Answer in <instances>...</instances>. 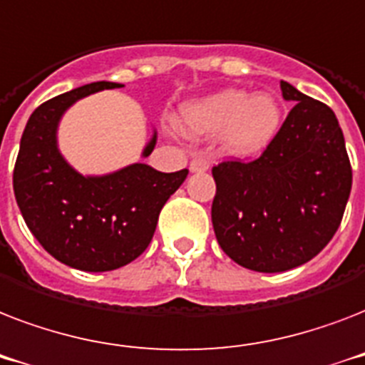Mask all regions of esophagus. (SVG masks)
<instances>
[{
  "mask_svg": "<svg viewBox=\"0 0 365 365\" xmlns=\"http://www.w3.org/2000/svg\"><path fill=\"white\" fill-rule=\"evenodd\" d=\"M191 172H206L210 168V159L202 153L193 155V159H191V165H189Z\"/></svg>",
  "mask_w": 365,
  "mask_h": 365,
  "instance_id": "esophagus-1",
  "label": "esophagus"
}]
</instances>
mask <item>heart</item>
<instances>
[{
    "instance_id": "b5f03b06",
    "label": "heart",
    "mask_w": 365,
    "mask_h": 365,
    "mask_svg": "<svg viewBox=\"0 0 365 365\" xmlns=\"http://www.w3.org/2000/svg\"><path fill=\"white\" fill-rule=\"evenodd\" d=\"M180 125L191 136L222 132L229 153L250 157L274 140L282 125V108L271 94L250 96L246 91L225 88L183 106Z\"/></svg>"
}]
</instances>
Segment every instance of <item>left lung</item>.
Masks as SVG:
<instances>
[{
    "instance_id": "1",
    "label": "left lung",
    "mask_w": 365,
    "mask_h": 365,
    "mask_svg": "<svg viewBox=\"0 0 365 365\" xmlns=\"http://www.w3.org/2000/svg\"><path fill=\"white\" fill-rule=\"evenodd\" d=\"M295 102L255 160L212 168L214 233L225 254L257 272H282L311 261L339 229L352 168L337 117L328 106L280 81Z\"/></svg>"
}]
</instances>
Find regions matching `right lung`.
Instances as JSON below:
<instances>
[{
  "instance_id": "obj_1",
  "label": "right lung",
  "mask_w": 365,
  "mask_h": 365,
  "mask_svg": "<svg viewBox=\"0 0 365 365\" xmlns=\"http://www.w3.org/2000/svg\"><path fill=\"white\" fill-rule=\"evenodd\" d=\"M119 83L98 81L47 100L30 115L13 172V189L31 235L54 259L88 272L130 263L153 239L170 195L187 178L136 163L106 176H81L56 145L60 117L83 96ZM157 134L143 149L153 151Z\"/></svg>"
}]
</instances>
